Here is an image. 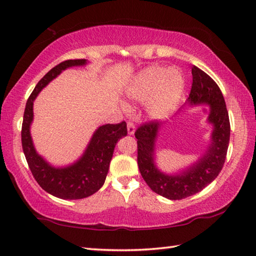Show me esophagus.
Listing matches in <instances>:
<instances>
[{
	"label": "esophagus",
	"mask_w": 256,
	"mask_h": 256,
	"mask_svg": "<svg viewBox=\"0 0 256 256\" xmlns=\"http://www.w3.org/2000/svg\"><path fill=\"white\" fill-rule=\"evenodd\" d=\"M135 132V125L132 121H128V133L130 135H133Z\"/></svg>",
	"instance_id": "34e87169"
}]
</instances>
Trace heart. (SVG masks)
Returning <instances> with one entry per match:
<instances>
[{
	"mask_svg": "<svg viewBox=\"0 0 256 256\" xmlns=\"http://www.w3.org/2000/svg\"><path fill=\"white\" fill-rule=\"evenodd\" d=\"M184 90V78L176 69L150 66L142 70L128 84V99L146 102V112L152 118H162L178 104Z\"/></svg>",
	"mask_w": 256,
	"mask_h": 256,
	"instance_id": "1",
	"label": "heart"
}]
</instances>
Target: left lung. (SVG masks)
Listing matches in <instances>:
<instances>
[{
  "label": "left lung",
  "instance_id": "8db88e82",
  "mask_svg": "<svg viewBox=\"0 0 256 256\" xmlns=\"http://www.w3.org/2000/svg\"><path fill=\"white\" fill-rule=\"evenodd\" d=\"M192 84L189 106L209 104L208 121L214 130L211 144L204 154L186 170L175 175L162 172L155 164V142L160 122L142 124L135 131L138 138V165L140 175L154 192L170 200H180L201 192L219 175L226 162L230 140V121L226 101L214 79L202 70L192 68Z\"/></svg>",
  "mask_w": 256,
  "mask_h": 256
}]
</instances>
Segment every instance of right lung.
<instances>
[{"instance_id":"obj_1","label":"right lung","mask_w":256,"mask_h":256,"mask_svg":"<svg viewBox=\"0 0 256 256\" xmlns=\"http://www.w3.org/2000/svg\"><path fill=\"white\" fill-rule=\"evenodd\" d=\"M86 64V59H70L50 69L38 81L27 100L22 124V146L32 176L45 192L60 199H82L96 192L106 182L118 140L128 134L124 121L118 124L102 125L92 135L84 155L66 167L52 166L36 152L30 136L34 100L42 88L60 74L62 70L74 66H84Z\"/></svg>"}]
</instances>
